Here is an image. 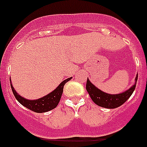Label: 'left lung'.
I'll use <instances>...</instances> for the list:
<instances>
[{
	"label": "left lung",
	"instance_id": "left-lung-1",
	"mask_svg": "<svg viewBox=\"0 0 147 147\" xmlns=\"http://www.w3.org/2000/svg\"><path fill=\"white\" fill-rule=\"evenodd\" d=\"M138 75L135 78V83L129 90L119 94H109L98 90L92 84L89 79L86 81V90L92 98V100L98 106L106 109H115L123 105L128 99L134 92L137 84Z\"/></svg>",
	"mask_w": 147,
	"mask_h": 147
}]
</instances>
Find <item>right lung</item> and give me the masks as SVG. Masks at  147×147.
Wrapping results in <instances>:
<instances>
[{"label": "right lung", "instance_id": "right-lung-1", "mask_svg": "<svg viewBox=\"0 0 147 147\" xmlns=\"http://www.w3.org/2000/svg\"><path fill=\"white\" fill-rule=\"evenodd\" d=\"M70 79L71 78H68V79L64 80L60 83V85L54 91H52L44 97L38 98V99H36V100L26 99L16 92V90H14L11 83H10V86H11V89H12L13 93L15 98L21 105L25 106L27 109H30L31 111H33L37 113H42V112L51 111L57 107L60 102V99L61 98L64 84L67 81L70 80Z\"/></svg>", "mask_w": 147, "mask_h": 147}]
</instances>
